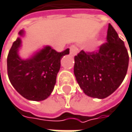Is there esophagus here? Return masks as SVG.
<instances>
[{"label": "esophagus", "mask_w": 132, "mask_h": 132, "mask_svg": "<svg viewBox=\"0 0 132 132\" xmlns=\"http://www.w3.org/2000/svg\"><path fill=\"white\" fill-rule=\"evenodd\" d=\"M69 49H70V54L72 56H76V54H78V48L76 45H71L69 47Z\"/></svg>", "instance_id": "34e87169"}]
</instances>
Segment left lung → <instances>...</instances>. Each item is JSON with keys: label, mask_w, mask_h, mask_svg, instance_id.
<instances>
[{"label": "left lung", "mask_w": 132, "mask_h": 132, "mask_svg": "<svg viewBox=\"0 0 132 132\" xmlns=\"http://www.w3.org/2000/svg\"><path fill=\"white\" fill-rule=\"evenodd\" d=\"M74 59V74L80 88L88 96L99 99L110 96L122 84L129 61L125 44L111 24L106 42L91 52L81 50Z\"/></svg>", "instance_id": "left-lung-1"}]
</instances>
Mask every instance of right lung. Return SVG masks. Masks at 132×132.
<instances>
[{
	"label": "right lung",
	"mask_w": 132,
	"mask_h": 132,
	"mask_svg": "<svg viewBox=\"0 0 132 132\" xmlns=\"http://www.w3.org/2000/svg\"><path fill=\"white\" fill-rule=\"evenodd\" d=\"M20 31L19 35H22ZM21 40L13 42L7 56V75L10 83L23 97L35 101H44L53 91L60 60L69 54L67 48L57 52L47 46L31 59L22 60L19 57Z\"/></svg>",
	"instance_id": "add662e5"
}]
</instances>
